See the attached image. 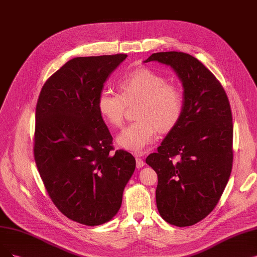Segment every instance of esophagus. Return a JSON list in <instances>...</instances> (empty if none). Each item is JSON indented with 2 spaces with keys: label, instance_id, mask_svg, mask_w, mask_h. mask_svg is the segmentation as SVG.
I'll return each instance as SVG.
<instances>
[{
  "label": "esophagus",
  "instance_id": "obj_1",
  "mask_svg": "<svg viewBox=\"0 0 257 257\" xmlns=\"http://www.w3.org/2000/svg\"><path fill=\"white\" fill-rule=\"evenodd\" d=\"M136 167L137 169H140L142 167H145V161H143L140 157L136 156Z\"/></svg>",
  "mask_w": 257,
  "mask_h": 257
}]
</instances>
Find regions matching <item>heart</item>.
Wrapping results in <instances>:
<instances>
[{
  "label": "heart",
  "mask_w": 257,
  "mask_h": 257,
  "mask_svg": "<svg viewBox=\"0 0 257 257\" xmlns=\"http://www.w3.org/2000/svg\"><path fill=\"white\" fill-rule=\"evenodd\" d=\"M119 93L103 89L97 108L108 124L120 127L126 105L137 103L135 121L118 135V148L140 154L155 138L157 131L168 134L175 128L183 110V95L179 86L167 82L159 73L140 67L118 80Z\"/></svg>",
  "instance_id": "obj_1"
}]
</instances>
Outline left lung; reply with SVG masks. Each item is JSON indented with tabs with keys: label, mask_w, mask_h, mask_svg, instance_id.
Listing matches in <instances>:
<instances>
[{
	"label": "left lung",
	"mask_w": 257,
	"mask_h": 257,
	"mask_svg": "<svg viewBox=\"0 0 257 257\" xmlns=\"http://www.w3.org/2000/svg\"><path fill=\"white\" fill-rule=\"evenodd\" d=\"M171 66L183 86V110L146 162L157 173L160 216L189 227L213 211L227 186L233 162V122L227 94L199 60L180 51L149 57Z\"/></svg>",
	"instance_id": "obj_1"
}]
</instances>
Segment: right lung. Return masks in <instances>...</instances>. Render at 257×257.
Listing matches in <instances>:
<instances>
[{
    "mask_svg": "<svg viewBox=\"0 0 257 257\" xmlns=\"http://www.w3.org/2000/svg\"><path fill=\"white\" fill-rule=\"evenodd\" d=\"M126 57L69 60L45 82L36 107L34 154L45 189L61 213L90 227L118 213L136 168L132 154L111 152L97 108L105 81Z\"/></svg>",
    "mask_w": 257,
    "mask_h": 257,
    "instance_id": "add662e5",
    "label": "right lung"
}]
</instances>
